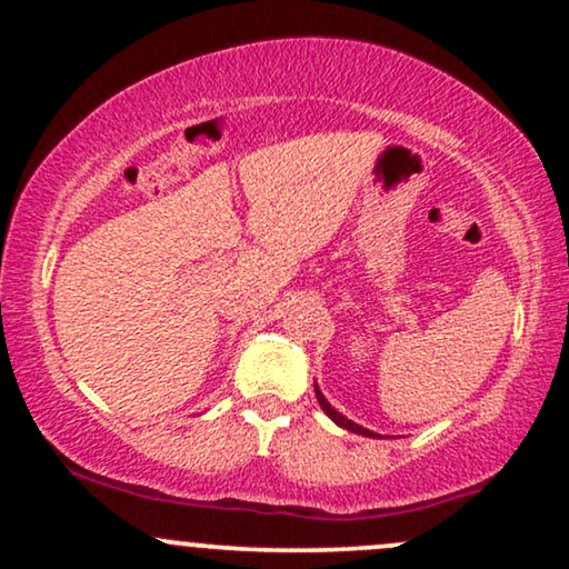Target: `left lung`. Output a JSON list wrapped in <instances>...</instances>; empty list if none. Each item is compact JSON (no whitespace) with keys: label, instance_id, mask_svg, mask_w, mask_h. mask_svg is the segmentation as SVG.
<instances>
[{"label":"left lung","instance_id":"left-lung-1","mask_svg":"<svg viewBox=\"0 0 569 569\" xmlns=\"http://www.w3.org/2000/svg\"><path fill=\"white\" fill-rule=\"evenodd\" d=\"M316 399H318V403H321V409L326 411V415H329V417L333 419V422H337L339 427H345V430H349V432L365 435V438H378V435H376V432L365 430V427H360V425H355V422H352V419H347L345 415H339V411H337V409H333L329 401H326V396H323L321 391H318V386H316Z\"/></svg>","mask_w":569,"mask_h":569}]
</instances>
